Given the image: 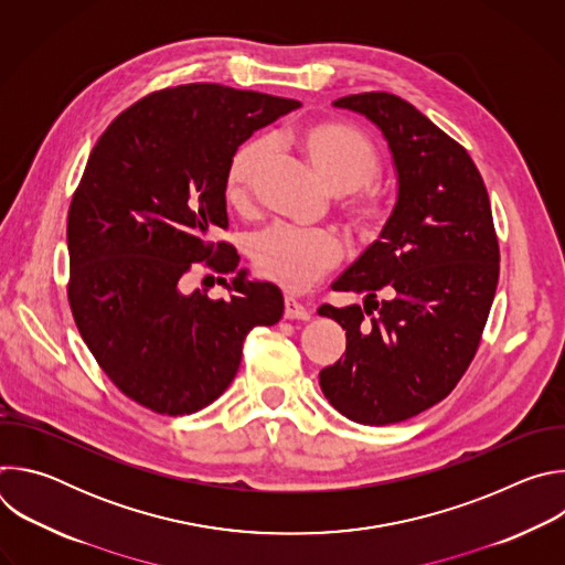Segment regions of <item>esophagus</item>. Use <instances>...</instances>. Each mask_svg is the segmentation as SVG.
Instances as JSON below:
<instances>
[{
	"instance_id": "34e87169",
	"label": "esophagus",
	"mask_w": 565,
	"mask_h": 565,
	"mask_svg": "<svg viewBox=\"0 0 565 565\" xmlns=\"http://www.w3.org/2000/svg\"><path fill=\"white\" fill-rule=\"evenodd\" d=\"M284 317L286 319H310V310L303 303L286 297V301H284Z\"/></svg>"
}]
</instances>
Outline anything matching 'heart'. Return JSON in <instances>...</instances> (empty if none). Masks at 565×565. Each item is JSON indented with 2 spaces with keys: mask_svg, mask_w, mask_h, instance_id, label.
Listing matches in <instances>:
<instances>
[{
  "mask_svg": "<svg viewBox=\"0 0 565 565\" xmlns=\"http://www.w3.org/2000/svg\"><path fill=\"white\" fill-rule=\"evenodd\" d=\"M297 147L317 181L335 196L366 190L380 177L375 147L347 125H310L299 131ZM268 156L270 142L266 138H253L232 153L225 174V196L232 205L248 201L250 188ZM384 216V207L375 199H360L349 207L351 223L366 236L382 227ZM250 257L262 277L284 290L301 292L338 266L342 259V241L333 232H299L275 225L255 236Z\"/></svg>",
  "mask_w": 565,
  "mask_h": 565,
  "instance_id": "heart-1",
  "label": "heart"
}]
</instances>
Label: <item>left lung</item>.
I'll return each mask as SVG.
<instances>
[{
    "label": "left lung",
    "mask_w": 565,
    "mask_h": 565,
    "mask_svg": "<svg viewBox=\"0 0 565 565\" xmlns=\"http://www.w3.org/2000/svg\"><path fill=\"white\" fill-rule=\"evenodd\" d=\"M333 107L380 129L395 205L380 241L333 284L364 308L317 310L347 329V353L319 371V386L342 416L380 427L438 405L467 371L499 284V241L473 160L414 105L371 92Z\"/></svg>",
    "instance_id": "obj_1"
}]
</instances>
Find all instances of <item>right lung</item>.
Returning <instances> with one entry per match:
<instances>
[{
	"mask_svg": "<svg viewBox=\"0 0 565 565\" xmlns=\"http://www.w3.org/2000/svg\"><path fill=\"white\" fill-rule=\"evenodd\" d=\"M297 100L223 85L156 92L122 111L89 153L71 201L68 301L85 344L138 405L194 414L234 380L255 327L284 312L281 290L250 279L212 232L227 225L232 153ZM232 271L227 300L183 294L192 263Z\"/></svg>",
	"mask_w": 565,
	"mask_h": 565,
	"instance_id": "1",
	"label": "right lung"
}]
</instances>
